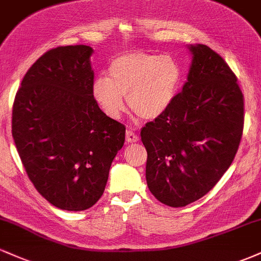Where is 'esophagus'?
Returning a JSON list of instances; mask_svg holds the SVG:
<instances>
[{
	"label": "esophagus",
	"mask_w": 261,
	"mask_h": 261,
	"mask_svg": "<svg viewBox=\"0 0 261 261\" xmlns=\"http://www.w3.org/2000/svg\"><path fill=\"white\" fill-rule=\"evenodd\" d=\"M126 141H127V142H130V143L137 142V141H139V136L135 134V131L128 128V130H126Z\"/></svg>",
	"instance_id": "obj_1"
}]
</instances>
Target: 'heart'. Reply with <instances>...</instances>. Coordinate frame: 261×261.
Listing matches in <instances>:
<instances>
[{
    "mask_svg": "<svg viewBox=\"0 0 261 261\" xmlns=\"http://www.w3.org/2000/svg\"><path fill=\"white\" fill-rule=\"evenodd\" d=\"M181 82V66L173 56L130 51L110 62L109 77H98L92 94L108 118L121 115L127 95L128 108L137 116L154 120L172 106Z\"/></svg>",
    "mask_w": 261,
    "mask_h": 261,
    "instance_id": "obj_1",
    "label": "heart"
}]
</instances>
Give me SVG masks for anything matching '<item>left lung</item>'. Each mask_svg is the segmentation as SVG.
Returning <instances> with one entry per match:
<instances>
[{
    "instance_id": "left-lung-1",
    "label": "left lung",
    "mask_w": 261,
    "mask_h": 261,
    "mask_svg": "<svg viewBox=\"0 0 261 261\" xmlns=\"http://www.w3.org/2000/svg\"><path fill=\"white\" fill-rule=\"evenodd\" d=\"M188 82L169 109L141 130L146 180L158 201L182 207L201 199L234 160L244 97L234 72L206 45H190Z\"/></svg>"
}]
</instances>
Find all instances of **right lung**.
<instances>
[{
    "mask_svg": "<svg viewBox=\"0 0 261 261\" xmlns=\"http://www.w3.org/2000/svg\"><path fill=\"white\" fill-rule=\"evenodd\" d=\"M92 53L87 45L45 53L27 71L12 110V136L28 178L66 211H83L100 199L125 142V125L93 98Z\"/></svg>",
    "mask_w": 261,
    "mask_h": 261,
    "instance_id": "1",
    "label": "right lung"
}]
</instances>
